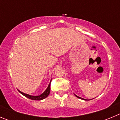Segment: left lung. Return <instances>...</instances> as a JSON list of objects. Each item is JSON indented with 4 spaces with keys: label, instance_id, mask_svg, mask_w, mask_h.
I'll return each mask as SVG.
<instances>
[{
    "label": "left lung",
    "instance_id": "1",
    "mask_svg": "<svg viewBox=\"0 0 120 120\" xmlns=\"http://www.w3.org/2000/svg\"><path fill=\"white\" fill-rule=\"evenodd\" d=\"M75 96H76V97H77V98H81V99H83V100H86L84 99V98H81V97H78V96H76V95H75Z\"/></svg>",
    "mask_w": 120,
    "mask_h": 120
}]
</instances>
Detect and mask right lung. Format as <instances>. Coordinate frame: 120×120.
<instances>
[{"instance_id":"1","label":"right lung","mask_w":120,"mask_h":120,"mask_svg":"<svg viewBox=\"0 0 120 120\" xmlns=\"http://www.w3.org/2000/svg\"><path fill=\"white\" fill-rule=\"evenodd\" d=\"M50 83H51V81L50 82L49 85L48 87H47V88L45 90V91H44L43 94H41V95H40V96H30V95H29V94L22 93V92H21L20 91H19H19L20 92L22 95H23L24 96L26 97L27 98H29V99L34 100H41L44 99L45 98H46V97L49 95L50 91Z\"/></svg>"}]
</instances>
